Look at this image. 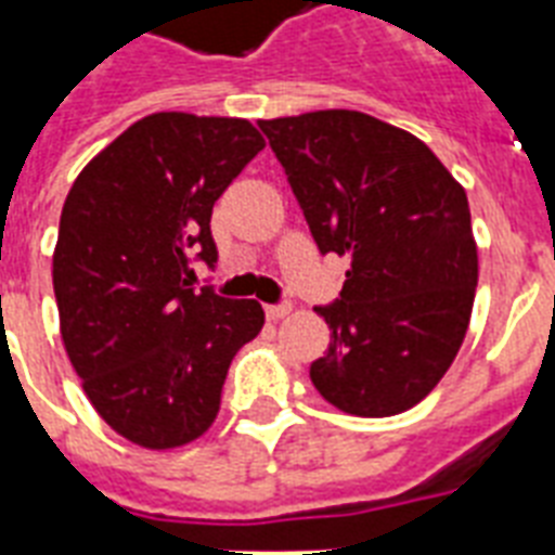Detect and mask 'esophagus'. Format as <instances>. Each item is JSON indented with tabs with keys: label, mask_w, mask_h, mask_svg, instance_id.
Segmentation results:
<instances>
[{
	"label": "esophagus",
	"mask_w": 555,
	"mask_h": 555,
	"mask_svg": "<svg viewBox=\"0 0 555 555\" xmlns=\"http://www.w3.org/2000/svg\"><path fill=\"white\" fill-rule=\"evenodd\" d=\"M264 313H268V320H285L287 313H291V302H282V305H268L264 308Z\"/></svg>",
	"instance_id": "1"
}]
</instances>
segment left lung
<instances>
[{"label": "left lung", "instance_id": "8db88e82", "mask_svg": "<svg viewBox=\"0 0 555 555\" xmlns=\"http://www.w3.org/2000/svg\"><path fill=\"white\" fill-rule=\"evenodd\" d=\"M320 253L346 256L311 379L357 417L412 409L469 328L478 247L464 186L414 134L351 108L259 120Z\"/></svg>", "mask_w": 555, "mask_h": 555}]
</instances>
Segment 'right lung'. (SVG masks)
Returning a JSON list of instances; mask_svg holds the SVG:
<instances>
[{
    "instance_id": "1",
    "label": "right lung",
    "mask_w": 555,
    "mask_h": 555,
    "mask_svg": "<svg viewBox=\"0 0 555 555\" xmlns=\"http://www.w3.org/2000/svg\"><path fill=\"white\" fill-rule=\"evenodd\" d=\"M264 150L242 117L158 112L86 164L54 247L60 334L91 405L143 449L201 438L235 351L264 325L256 299L192 291L216 264L212 204Z\"/></svg>"
}]
</instances>
